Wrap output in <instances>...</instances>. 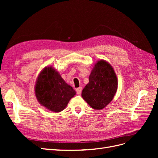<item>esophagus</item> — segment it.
<instances>
[{"mask_svg":"<svg viewBox=\"0 0 158 158\" xmlns=\"http://www.w3.org/2000/svg\"><path fill=\"white\" fill-rule=\"evenodd\" d=\"M82 89L81 87H80L78 88H76V93H77V94H78V95H80L81 93H82Z\"/></svg>","mask_w":158,"mask_h":158,"instance_id":"esophagus-1","label":"esophagus"}]
</instances>
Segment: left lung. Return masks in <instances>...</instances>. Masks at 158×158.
Instances as JSON below:
<instances>
[{"mask_svg": "<svg viewBox=\"0 0 158 158\" xmlns=\"http://www.w3.org/2000/svg\"><path fill=\"white\" fill-rule=\"evenodd\" d=\"M117 88L118 80L112 66L106 60H100L91 71L82 97L91 107L101 110L111 102Z\"/></svg>", "mask_w": 158, "mask_h": 158, "instance_id": "left-lung-1", "label": "left lung"}]
</instances>
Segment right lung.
Returning <instances> with one entry per match:
<instances>
[{
  "instance_id": "add662e5",
  "label": "right lung",
  "mask_w": 158,
  "mask_h": 158,
  "mask_svg": "<svg viewBox=\"0 0 158 158\" xmlns=\"http://www.w3.org/2000/svg\"><path fill=\"white\" fill-rule=\"evenodd\" d=\"M34 89L39 103L54 113L63 111L76 94L59 72L51 66L41 70L37 78Z\"/></svg>"
}]
</instances>
